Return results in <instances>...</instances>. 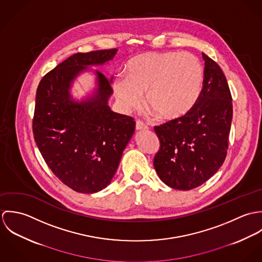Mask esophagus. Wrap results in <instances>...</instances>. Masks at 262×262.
Returning a JSON list of instances; mask_svg holds the SVG:
<instances>
[{"mask_svg": "<svg viewBox=\"0 0 262 262\" xmlns=\"http://www.w3.org/2000/svg\"><path fill=\"white\" fill-rule=\"evenodd\" d=\"M148 127L142 122V121H140V120H137V122H136V130H138V131H142V130H146Z\"/></svg>", "mask_w": 262, "mask_h": 262, "instance_id": "34e87169", "label": "esophagus"}]
</instances>
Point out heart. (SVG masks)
I'll use <instances>...</instances> for the list:
<instances>
[{
    "mask_svg": "<svg viewBox=\"0 0 262 262\" xmlns=\"http://www.w3.org/2000/svg\"><path fill=\"white\" fill-rule=\"evenodd\" d=\"M204 79V67L195 55L181 51L149 52L128 62L127 76H117L113 90L126 112L138 109L145 93V105L150 111L162 119L173 120L194 107Z\"/></svg>",
    "mask_w": 262,
    "mask_h": 262,
    "instance_id": "1",
    "label": "heart"
}]
</instances>
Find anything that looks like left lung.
Wrapping results in <instances>:
<instances>
[{
	"label": "left lung",
	"instance_id": "1",
	"mask_svg": "<svg viewBox=\"0 0 262 262\" xmlns=\"http://www.w3.org/2000/svg\"><path fill=\"white\" fill-rule=\"evenodd\" d=\"M201 96L187 115L155 126L160 147L153 165L168 187L188 190L213 177L224 162L233 105L221 68L208 55Z\"/></svg>",
	"mask_w": 262,
	"mask_h": 262
}]
</instances>
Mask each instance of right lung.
Here are the masks:
<instances>
[{
	"mask_svg": "<svg viewBox=\"0 0 262 262\" xmlns=\"http://www.w3.org/2000/svg\"><path fill=\"white\" fill-rule=\"evenodd\" d=\"M118 49L75 53L39 82L33 118L38 149L51 171L75 191L94 193L111 184L123 151L133 136L132 117L113 112L112 78L95 71L94 94L75 101L70 91L90 66L112 60Z\"/></svg>",
	"mask_w": 262,
	"mask_h": 262,
	"instance_id": "right-lung-1",
	"label": "right lung"
}]
</instances>
